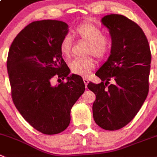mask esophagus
<instances>
[{
    "mask_svg": "<svg viewBox=\"0 0 157 157\" xmlns=\"http://www.w3.org/2000/svg\"><path fill=\"white\" fill-rule=\"evenodd\" d=\"M83 82H84L86 87L87 88V85H88V83H89V80H88L86 78H83Z\"/></svg>",
    "mask_w": 157,
    "mask_h": 157,
    "instance_id": "esophagus-1",
    "label": "esophagus"
}]
</instances>
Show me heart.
Returning <instances> with one entry per match:
<instances>
[{
  "label": "heart",
  "mask_w": 157,
  "mask_h": 157,
  "mask_svg": "<svg viewBox=\"0 0 157 157\" xmlns=\"http://www.w3.org/2000/svg\"><path fill=\"white\" fill-rule=\"evenodd\" d=\"M74 34L81 39L89 42L86 54H92L95 58L102 59L110 52L112 40L109 37L103 35L102 28L91 22H86L77 26ZM72 40L70 35H65L59 44L60 52L65 57H68L71 54ZM71 72L81 76H87L95 66V62L90 56L75 59L69 62Z\"/></svg>",
  "instance_id": "b5f03b06"
}]
</instances>
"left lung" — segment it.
I'll return each instance as SVG.
<instances>
[{"label":"left lung","instance_id":"8db88e82","mask_svg":"<svg viewBox=\"0 0 157 157\" xmlns=\"http://www.w3.org/2000/svg\"><path fill=\"white\" fill-rule=\"evenodd\" d=\"M101 21L111 35V54L95 73L102 82H89L88 88L96 96L92 105L96 124L117 130L135 117L147 98L151 52L144 32L134 21L114 14ZM111 80L113 83L108 86Z\"/></svg>","mask_w":157,"mask_h":157}]
</instances>
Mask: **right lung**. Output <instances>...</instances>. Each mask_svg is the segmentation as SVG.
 <instances>
[{
  "label": "right lung",
  "instance_id": "add662e5",
  "mask_svg": "<svg viewBox=\"0 0 157 157\" xmlns=\"http://www.w3.org/2000/svg\"><path fill=\"white\" fill-rule=\"evenodd\" d=\"M68 28L61 21L32 22L16 36L7 56L14 104L32 127L46 135L68 127L71 107L86 89L79 75L68 76L70 69L60 52L59 44ZM54 76L66 77L67 82L52 86Z\"/></svg>",
  "mask_w": 157,
  "mask_h": 157
}]
</instances>
